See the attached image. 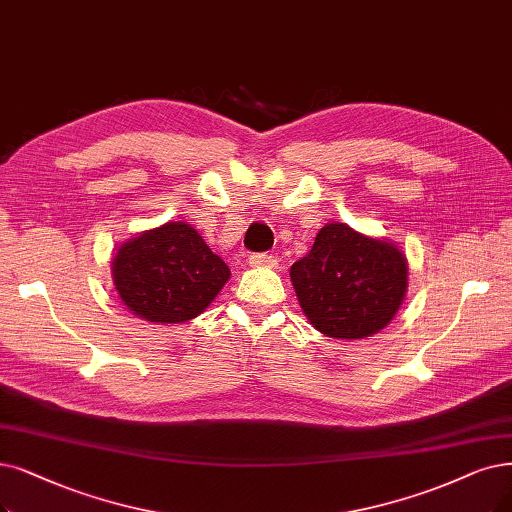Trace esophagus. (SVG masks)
Masks as SVG:
<instances>
[{
    "mask_svg": "<svg viewBox=\"0 0 512 512\" xmlns=\"http://www.w3.org/2000/svg\"><path fill=\"white\" fill-rule=\"evenodd\" d=\"M248 262H250V267H275L277 258L271 254H252L248 258Z\"/></svg>",
    "mask_w": 512,
    "mask_h": 512,
    "instance_id": "obj_1",
    "label": "esophagus"
}]
</instances>
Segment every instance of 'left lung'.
<instances>
[{
    "label": "left lung",
    "mask_w": 512,
    "mask_h": 512,
    "mask_svg": "<svg viewBox=\"0 0 512 512\" xmlns=\"http://www.w3.org/2000/svg\"><path fill=\"white\" fill-rule=\"evenodd\" d=\"M290 277L315 330L357 340L393 321L407 292V260L391 241L330 222L317 233L311 252L292 264Z\"/></svg>",
    "instance_id": "obj_1"
}]
</instances>
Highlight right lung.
<instances>
[{"mask_svg": "<svg viewBox=\"0 0 512 512\" xmlns=\"http://www.w3.org/2000/svg\"><path fill=\"white\" fill-rule=\"evenodd\" d=\"M111 271L121 302L151 323L197 317L231 277L224 260L187 222H166L121 243Z\"/></svg>", "mask_w": 512, "mask_h": 512, "instance_id": "add662e5", "label": "right lung"}]
</instances>
